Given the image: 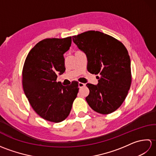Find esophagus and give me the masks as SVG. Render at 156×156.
<instances>
[{"label": "esophagus", "instance_id": "1", "mask_svg": "<svg viewBox=\"0 0 156 156\" xmlns=\"http://www.w3.org/2000/svg\"><path fill=\"white\" fill-rule=\"evenodd\" d=\"M85 86H86V84H84V83H82V82H79V83H78V87H79V88H80L84 87Z\"/></svg>", "mask_w": 156, "mask_h": 156}]
</instances>
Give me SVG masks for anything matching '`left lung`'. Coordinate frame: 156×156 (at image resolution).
I'll return each instance as SVG.
<instances>
[{"label":"left lung","instance_id":"obj_1","mask_svg":"<svg viewBox=\"0 0 156 156\" xmlns=\"http://www.w3.org/2000/svg\"><path fill=\"white\" fill-rule=\"evenodd\" d=\"M72 39L87 56L88 71L99 75L97 85L87 84L90 93L86 101L98 113L115 111L124 102L131 84L127 49L117 39L97 31L74 35Z\"/></svg>","mask_w":156,"mask_h":156}]
</instances>
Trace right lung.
I'll use <instances>...</instances> for the list:
<instances>
[{
	"label": "right lung",
	"instance_id": "obj_1",
	"mask_svg": "<svg viewBox=\"0 0 156 156\" xmlns=\"http://www.w3.org/2000/svg\"><path fill=\"white\" fill-rule=\"evenodd\" d=\"M72 37L48 38L37 43L25 59L22 83L26 97L36 113L45 120L62 122L68 117L78 92V82L69 87L57 82L66 70L64 54Z\"/></svg>",
	"mask_w": 156,
	"mask_h": 156
}]
</instances>
